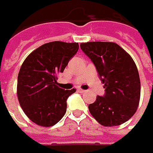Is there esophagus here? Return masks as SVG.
I'll list each match as a JSON object with an SVG mask.
<instances>
[{
  "instance_id": "esophagus-1",
  "label": "esophagus",
  "mask_w": 153,
  "mask_h": 153,
  "mask_svg": "<svg viewBox=\"0 0 153 153\" xmlns=\"http://www.w3.org/2000/svg\"><path fill=\"white\" fill-rule=\"evenodd\" d=\"M77 91H78L79 92H81V93H84V92H85V90H82V89H78Z\"/></svg>"
}]
</instances>
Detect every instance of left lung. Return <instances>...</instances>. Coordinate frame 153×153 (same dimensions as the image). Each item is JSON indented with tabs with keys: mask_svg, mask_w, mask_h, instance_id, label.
<instances>
[{
	"mask_svg": "<svg viewBox=\"0 0 153 153\" xmlns=\"http://www.w3.org/2000/svg\"><path fill=\"white\" fill-rule=\"evenodd\" d=\"M81 48L96 67L105 94L90 104L89 111L103 126L120 125L137 111L141 85L137 66L115 43L88 42Z\"/></svg>",
	"mask_w": 153,
	"mask_h": 153,
	"instance_id": "left-lung-1",
	"label": "left lung"
}]
</instances>
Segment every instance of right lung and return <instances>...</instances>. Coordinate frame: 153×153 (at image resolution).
I'll use <instances>...</instances> for the list:
<instances>
[{"instance_id":"add662e5","label":"right lung","mask_w":153,"mask_h":153,"mask_svg":"<svg viewBox=\"0 0 153 153\" xmlns=\"http://www.w3.org/2000/svg\"><path fill=\"white\" fill-rule=\"evenodd\" d=\"M78 48V43L50 42L33 51L23 62L17 96L23 111L34 123L50 127L64 116L67 100L76 89L59 88L57 75L64 71Z\"/></svg>"}]
</instances>
